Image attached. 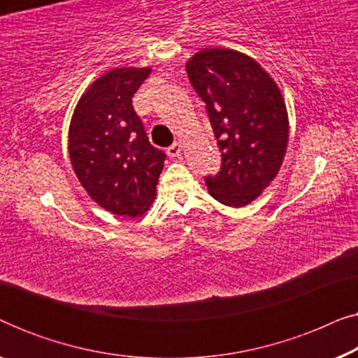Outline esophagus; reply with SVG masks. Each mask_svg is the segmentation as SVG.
I'll return each mask as SVG.
<instances>
[{
	"mask_svg": "<svg viewBox=\"0 0 358 358\" xmlns=\"http://www.w3.org/2000/svg\"><path fill=\"white\" fill-rule=\"evenodd\" d=\"M180 151H182V145H180L179 141H176V143H173L168 148V156H171V158H176V156L180 155Z\"/></svg>",
	"mask_w": 358,
	"mask_h": 358,
	"instance_id": "34e87169",
	"label": "esophagus"
}]
</instances>
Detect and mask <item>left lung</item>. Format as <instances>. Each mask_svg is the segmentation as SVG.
Returning a JSON list of instances; mask_svg holds the SVG:
<instances>
[{
	"instance_id": "obj_1",
	"label": "left lung",
	"mask_w": 358,
	"mask_h": 358,
	"mask_svg": "<svg viewBox=\"0 0 358 358\" xmlns=\"http://www.w3.org/2000/svg\"><path fill=\"white\" fill-rule=\"evenodd\" d=\"M185 70L222 153V169L205 178L208 194L228 207L251 203L275 179L288 145V114L275 81L246 53L203 48Z\"/></svg>"
}]
</instances>
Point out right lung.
I'll use <instances>...</instances> for the list:
<instances>
[{"label":"right lung","instance_id":"add662e5","mask_svg":"<svg viewBox=\"0 0 358 358\" xmlns=\"http://www.w3.org/2000/svg\"><path fill=\"white\" fill-rule=\"evenodd\" d=\"M151 68H114L92 81L73 112L68 153L87 195L107 212L138 217L151 207L166 155L150 145L131 97Z\"/></svg>","mask_w":358,"mask_h":358}]
</instances>
